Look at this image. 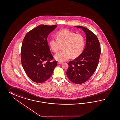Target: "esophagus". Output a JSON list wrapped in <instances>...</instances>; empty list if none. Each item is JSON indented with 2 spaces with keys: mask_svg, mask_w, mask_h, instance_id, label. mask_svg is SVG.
Wrapping results in <instances>:
<instances>
[{
  "mask_svg": "<svg viewBox=\"0 0 120 120\" xmlns=\"http://www.w3.org/2000/svg\"><path fill=\"white\" fill-rule=\"evenodd\" d=\"M63 63V62H58V64H62Z\"/></svg>",
  "mask_w": 120,
  "mask_h": 120,
  "instance_id": "1",
  "label": "esophagus"
}]
</instances>
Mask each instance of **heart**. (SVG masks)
Returning <instances> with one entry per match:
<instances>
[{"label":"heart","instance_id":"b5f03b06","mask_svg":"<svg viewBox=\"0 0 120 120\" xmlns=\"http://www.w3.org/2000/svg\"><path fill=\"white\" fill-rule=\"evenodd\" d=\"M57 38H52L49 41V46L54 52H58L62 46L63 50L57 53L55 59L60 62L67 61L71 57L75 59L83 51L85 38L83 35L76 34L68 29L61 30L56 34Z\"/></svg>","mask_w":120,"mask_h":120}]
</instances>
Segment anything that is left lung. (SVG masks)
<instances>
[{"instance_id":"8db88e82","label":"left lung","mask_w":120,"mask_h":120,"mask_svg":"<svg viewBox=\"0 0 120 120\" xmlns=\"http://www.w3.org/2000/svg\"><path fill=\"white\" fill-rule=\"evenodd\" d=\"M86 35V43L82 54L72 61L68 63L66 72L68 79L73 83L79 84L87 81L96 70L101 55L99 41L96 35L90 30L83 26Z\"/></svg>"}]
</instances>
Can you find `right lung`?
I'll list each match as a JSON object with an SVG mask.
<instances>
[{"label": "right lung", "instance_id": "add662e5", "mask_svg": "<svg viewBox=\"0 0 120 120\" xmlns=\"http://www.w3.org/2000/svg\"><path fill=\"white\" fill-rule=\"evenodd\" d=\"M56 25H40L28 32L22 45L21 62L30 79L43 83L52 76L57 61L53 59L47 42L48 36Z\"/></svg>", "mask_w": 120, "mask_h": 120}]
</instances>
